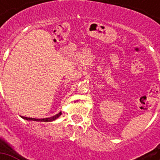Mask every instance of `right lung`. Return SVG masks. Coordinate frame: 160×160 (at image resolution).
<instances>
[{"instance_id": "1", "label": "right lung", "mask_w": 160, "mask_h": 160, "mask_svg": "<svg viewBox=\"0 0 160 160\" xmlns=\"http://www.w3.org/2000/svg\"><path fill=\"white\" fill-rule=\"evenodd\" d=\"M61 111L58 113L57 115H55V116H53L52 118H27V117H21L23 119H26L28 120V121H40V122H52V121H54V120H56L58 118V117H60V115H61Z\"/></svg>"}]
</instances>
